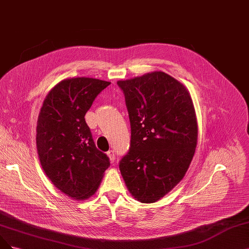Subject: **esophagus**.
<instances>
[{
    "label": "esophagus",
    "instance_id": "esophagus-1",
    "mask_svg": "<svg viewBox=\"0 0 249 249\" xmlns=\"http://www.w3.org/2000/svg\"><path fill=\"white\" fill-rule=\"evenodd\" d=\"M107 156L109 157L111 162H114V160H115V153H114V150H112V149L108 150V151H107Z\"/></svg>",
    "mask_w": 249,
    "mask_h": 249
}]
</instances>
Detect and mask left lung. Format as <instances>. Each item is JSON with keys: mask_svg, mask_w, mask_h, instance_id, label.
Instances as JSON below:
<instances>
[{"mask_svg": "<svg viewBox=\"0 0 249 249\" xmlns=\"http://www.w3.org/2000/svg\"><path fill=\"white\" fill-rule=\"evenodd\" d=\"M131 124L119 170L128 191L153 203L183 178L195 154L198 125L190 93L164 72L117 81Z\"/></svg>", "mask_w": 249, "mask_h": 249, "instance_id": "left-lung-1", "label": "left lung"}]
</instances>
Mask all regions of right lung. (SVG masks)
<instances>
[{"label":"right lung","mask_w":249,"mask_h":249,"mask_svg":"<svg viewBox=\"0 0 249 249\" xmlns=\"http://www.w3.org/2000/svg\"><path fill=\"white\" fill-rule=\"evenodd\" d=\"M109 84L88 77L66 79L49 91L41 108L36 136L41 166L54 186L71 198L95 194L110 166L84 118Z\"/></svg>","instance_id":"obj_1"}]
</instances>
